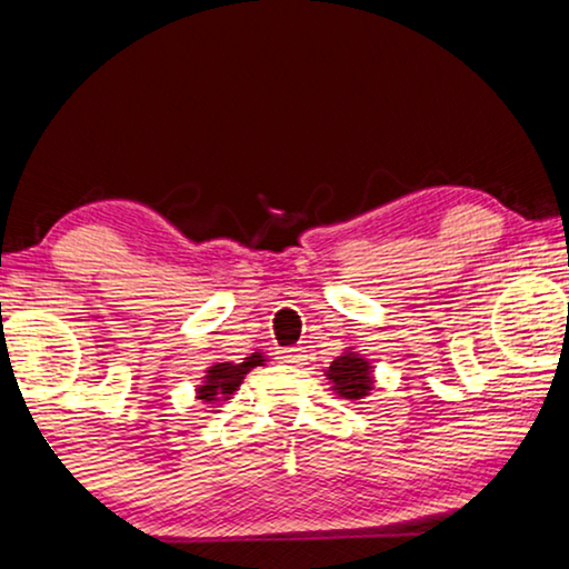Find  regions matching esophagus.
<instances>
[{
  "mask_svg": "<svg viewBox=\"0 0 569 569\" xmlns=\"http://www.w3.org/2000/svg\"><path fill=\"white\" fill-rule=\"evenodd\" d=\"M279 359L284 363H300L306 361V350L303 348H282L279 350Z\"/></svg>",
  "mask_w": 569,
  "mask_h": 569,
  "instance_id": "34e87169",
  "label": "esophagus"
}]
</instances>
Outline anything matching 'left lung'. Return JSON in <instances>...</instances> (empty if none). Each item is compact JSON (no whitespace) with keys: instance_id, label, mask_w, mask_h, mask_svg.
<instances>
[{"instance_id":"left-lung-1","label":"left lung","mask_w":569,"mask_h":569,"mask_svg":"<svg viewBox=\"0 0 569 569\" xmlns=\"http://www.w3.org/2000/svg\"><path fill=\"white\" fill-rule=\"evenodd\" d=\"M375 367L363 359L361 353H356L353 348L342 350V353L329 363L325 371L327 380L332 382V390L338 392L340 398H348V401H359V398H367L371 388H375V377H371Z\"/></svg>"}]
</instances>
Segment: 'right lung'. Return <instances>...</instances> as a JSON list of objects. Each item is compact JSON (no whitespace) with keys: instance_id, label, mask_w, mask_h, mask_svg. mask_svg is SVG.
<instances>
[{"instance_id":"add662e5","label":"right lung","mask_w":569,"mask_h":569,"mask_svg":"<svg viewBox=\"0 0 569 569\" xmlns=\"http://www.w3.org/2000/svg\"><path fill=\"white\" fill-rule=\"evenodd\" d=\"M263 363H266L263 353H250L248 359H242V363L216 361L213 367L206 369L202 385H198V401L208 406L229 401V398L240 390L244 375H248L250 369L263 367Z\"/></svg>"}]
</instances>
